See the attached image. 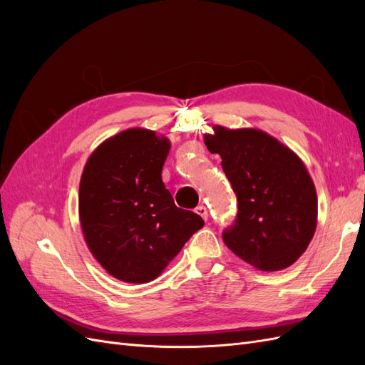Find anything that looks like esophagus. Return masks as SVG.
Returning a JSON list of instances; mask_svg holds the SVG:
<instances>
[{"mask_svg": "<svg viewBox=\"0 0 365 365\" xmlns=\"http://www.w3.org/2000/svg\"><path fill=\"white\" fill-rule=\"evenodd\" d=\"M196 213L200 215L204 220L208 219V210H207L205 205H197V207H196Z\"/></svg>", "mask_w": 365, "mask_h": 365, "instance_id": "esophagus-1", "label": "esophagus"}]
</instances>
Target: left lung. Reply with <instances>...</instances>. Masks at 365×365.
<instances>
[{
    "label": "left lung",
    "mask_w": 365,
    "mask_h": 365,
    "mask_svg": "<svg viewBox=\"0 0 365 365\" xmlns=\"http://www.w3.org/2000/svg\"><path fill=\"white\" fill-rule=\"evenodd\" d=\"M213 129L205 146L222 158L237 197L235 224L222 233L225 245L260 271L291 267L317 228V192L306 165L263 130Z\"/></svg>",
    "instance_id": "1"
}]
</instances>
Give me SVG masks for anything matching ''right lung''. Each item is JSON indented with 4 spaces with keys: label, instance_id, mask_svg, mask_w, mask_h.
I'll list each match as a JSON object with an SVG mask.
<instances>
[{
    "label": "right lung",
    "instance_id": "obj_1",
    "mask_svg": "<svg viewBox=\"0 0 365 365\" xmlns=\"http://www.w3.org/2000/svg\"><path fill=\"white\" fill-rule=\"evenodd\" d=\"M170 141L134 128L108 138L88 158L79 216L97 262L128 283L157 279L204 227L200 215L176 207L161 180Z\"/></svg>",
    "mask_w": 365,
    "mask_h": 365
}]
</instances>
